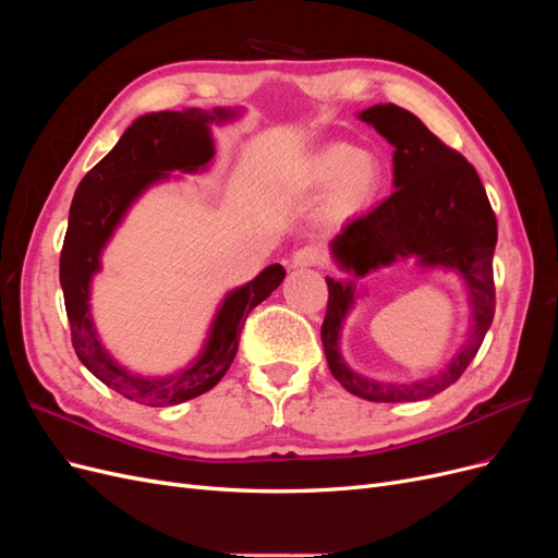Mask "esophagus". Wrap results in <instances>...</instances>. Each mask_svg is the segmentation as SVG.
<instances>
[{
	"instance_id": "1",
	"label": "esophagus",
	"mask_w": 558,
	"mask_h": 558,
	"mask_svg": "<svg viewBox=\"0 0 558 558\" xmlns=\"http://www.w3.org/2000/svg\"><path fill=\"white\" fill-rule=\"evenodd\" d=\"M324 263V253L314 246H305V248H298L293 256H291V267L302 269V267H316Z\"/></svg>"
}]
</instances>
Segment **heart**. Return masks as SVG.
<instances>
[{
	"instance_id": "1",
	"label": "heart",
	"mask_w": 558,
	"mask_h": 558,
	"mask_svg": "<svg viewBox=\"0 0 558 558\" xmlns=\"http://www.w3.org/2000/svg\"><path fill=\"white\" fill-rule=\"evenodd\" d=\"M307 183L314 189L332 183L326 211L330 218H349L373 205L381 189V165L367 150L332 144L312 160Z\"/></svg>"
}]
</instances>
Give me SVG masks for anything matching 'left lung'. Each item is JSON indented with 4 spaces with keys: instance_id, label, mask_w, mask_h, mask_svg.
I'll return each instance as SVG.
<instances>
[{
    "instance_id": "left-lung-1",
    "label": "left lung",
    "mask_w": 558,
    "mask_h": 558,
    "mask_svg": "<svg viewBox=\"0 0 558 558\" xmlns=\"http://www.w3.org/2000/svg\"><path fill=\"white\" fill-rule=\"evenodd\" d=\"M393 150V193L369 214L353 218L330 242L335 263L351 279L326 277L328 310L320 340L332 377L349 393L373 402H412L445 391L480 351L496 312L494 251L496 214L484 185L459 150L442 144L408 109L375 105L359 113ZM414 257L425 268H449L469 289L473 326L469 342L440 376L410 385L377 383L351 371L341 359L339 337L355 306V279L400 259Z\"/></svg>"
}]
</instances>
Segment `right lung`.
Instances as JSON below:
<instances>
[{"label":"right lung","mask_w":558,"mask_h":558,"mask_svg":"<svg viewBox=\"0 0 558 558\" xmlns=\"http://www.w3.org/2000/svg\"><path fill=\"white\" fill-rule=\"evenodd\" d=\"M238 113L218 107L214 111L185 109L140 116L109 154L83 177L72 199L70 226L60 253V283L74 351L99 381L148 408L185 402L221 381L238 353L248 312L272 295L286 277V269L275 263L256 279L230 291L211 320L207 342L197 359L165 377L134 375L116 363L99 342L93 324L90 283L102 269L105 246L130 207L150 185L170 179V172L193 174L207 170L214 158L209 125L232 121Z\"/></svg>","instance_id":"1"}]
</instances>
